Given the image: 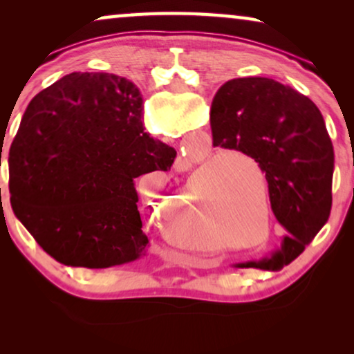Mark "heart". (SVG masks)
<instances>
[{
  "instance_id": "heart-1",
  "label": "heart",
  "mask_w": 354,
  "mask_h": 354,
  "mask_svg": "<svg viewBox=\"0 0 354 354\" xmlns=\"http://www.w3.org/2000/svg\"><path fill=\"white\" fill-rule=\"evenodd\" d=\"M237 159L235 160L234 158ZM258 174L259 182L268 185L264 172L254 158L239 149H222L207 159L206 169H214V183L205 187V166L192 174L187 187L167 201L161 214V230L171 243L177 246H200L206 240V209H212L216 219L230 232L254 230L259 225L261 195L259 185L245 164ZM253 220L254 224L248 226Z\"/></svg>"
}]
</instances>
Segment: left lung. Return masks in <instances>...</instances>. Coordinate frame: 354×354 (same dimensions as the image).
<instances>
[{
  "instance_id": "8db88e82",
  "label": "left lung",
  "mask_w": 354,
  "mask_h": 354,
  "mask_svg": "<svg viewBox=\"0 0 354 354\" xmlns=\"http://www.w3.org/2000/svg\"><path fill=\"white\" fill-rule=\"evenodd\" d=\"M211 129L214 147L239 149L259 162L270 206L287 232L268 258L235 268H283L330 216L333 147L321 111L308 96L272 79H234L212 100Z\"/></svg>"
}]
</instances>
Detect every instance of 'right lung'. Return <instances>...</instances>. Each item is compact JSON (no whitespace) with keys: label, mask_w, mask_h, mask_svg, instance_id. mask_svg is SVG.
<instances>
[{"label":"right lung","mask_w":354,"mask_h":354,"mask_svg":"<svg viewBox=\"0 0 354 354\" xmlns=\"http://www.w3.org/2000/svg\"><path fill=\"white\" fill-rule=\"evenodd\" d=\"M177 151L149 137L137 85L72 72L30 101L9 148L14 214L57 263L104 269L147 253L135 178Z\"/></svg>","instance_id":"add662e5"}]
</instances>
